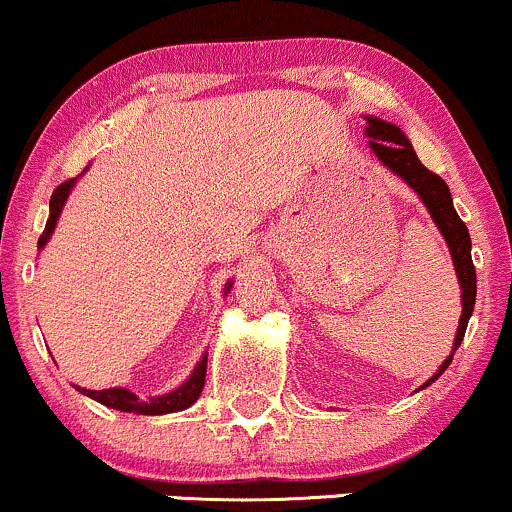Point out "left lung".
Masks as SVG:
<instances>
[{"label": "left lung", "mask_w": 512, "mask_h": 512, "mask_svg": "<svg viewBox=\"0 0 512 512\" xmlns=\"http://www.w3.org/2000/svg\"><path fill=\"white\" fill-rule=\"evenodd\" d=\"M364 121H367V126H364V136L369 138V148H372L376 160H379L384 167H389L393 174H398V177H401L403 182H406L408 187L420 196V201L425 204V209H428L432 221H435V226L440 228L442 238L447 240L449 255H452L454 272H457V279H459V289H462V318H459V328H457V335H454L452 352H449V357L440 364V369H437V372L432 374L423 386H420V389H425V386H430L432 381L440 379V376L445 374V369L452 364L454 352H457V347L462 345L466 325H469L471 313H474L476 269H474V262H471V238H469V230L464 226V221L457 216V211H454L452 194H449L447 182L440 177V174L430 172L428 167L418 160V155H415L411 140L406 138V133L389 121L376 119V116H364Z\"/></svg>", "instance_id": "obj_1"}]
</instances>
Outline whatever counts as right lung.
I'll use <instances>...</instances> for the list:
<instances>
[{
	"label": "right lung",
	"instance_id": "obj_1",
	"mask_svg": "<svg viewBox=\"0 0 512 512\" xmlns=\"http://www.w3.org/2000/svg\"><path fill=\"white\" fill-rule=\"evenodd\" d=\"M77 184V177L75 179H67V182L60 184L58 189H55L53 196H50V216H48V223H46V230H43V235L38 238V250H43L46 243L50 240V235H53L55 226H58V218L60 213H63V206L67 201V196H70L72 187ZM230 286L233 282L226 284V296L230 294ZM206 359L209 355H204L196 362L194 372L189 374L187 381H182V384L177 386V389L170 391V393H162V396H153V398H138L136 393L123 389V386H114V389H101V391H92V389H82V386H75L77 391L82 393V396H89L92 401L101 403V406L106 408H114V411H123V413H138V415H165V413H177V411H184V408L194 406L196 398H199L201 389H204V381H206Z\"/></svg>",
	"mask_w": 512,
	"mask_h": 512
}]
</instances>
